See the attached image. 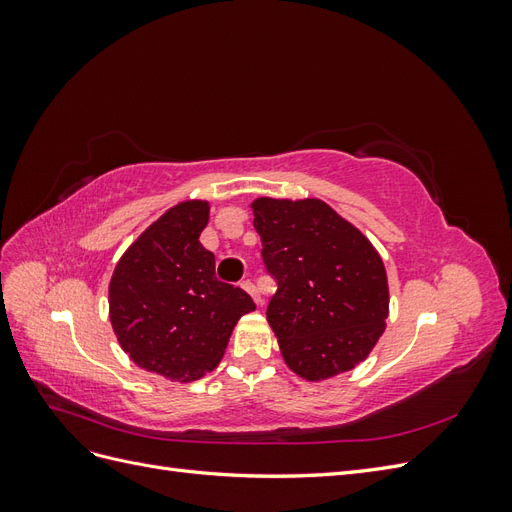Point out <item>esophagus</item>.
Returning <instances> with one entry per match:
<instances>
[{
  "mask_svg": "<svg viewBox=\"0 0 512 512\" xmlns=\"http://www.w3.org/2000/svg\"><path fill=\"white\" fill-rule=\"evenodd\" d=\"M241 288H243L245 292H250V294H252V299H254L258 305H262V299H260V294H258V288H256L250 280H243V282H241Z\"/></svg>",
  "mask_w": 512,
  "mask_h": 512,
  "instance_id": "1",
  "label": "esophagus"
}]
</instances>
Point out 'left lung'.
Returning a JSON list of instances; mask_svg holds the SVG:
<instances>
[{"label": "left lung", "mask_w": 512, "mask_h": 512, "mask_svg": "<svg viewBox=\"0 0 512 512\" xmlns=\"http://www.w3.org/2000/svg\"><path fill=\"white\" fill-rule=\"evenodd\" d=\"M262 260L277 280L267 320L286 365L320 382L361 365L389 316V280L363 232L320 198L252 203Z\"/></svg>", "instance_id": "8db88e82"}]
</instances>
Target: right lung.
Listing matches in <instances>:
<instances>
[{
	"mask_svg": "<svg viewBox=\"0 0 512 512\" xmlns=\"http://www.w3.org/2000/svg\"><path fill=\"white\" fill-rule=\"evenodd\" d=\"M209 200H183L147 226L119 258L108 284V318L138 367L194 382L220 365L232 329L256 309L252 297L215 277L198 237Z\"/></svg>",
	"mask_w": 512,
	"mask_h": 512,
	"instance_id": "1",
	"label": "right lung"
}]
</instances>
